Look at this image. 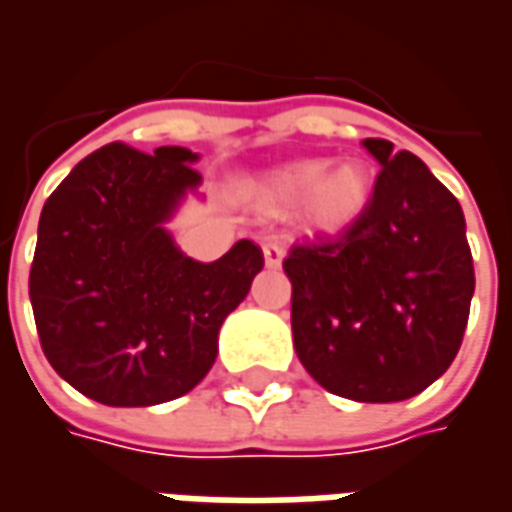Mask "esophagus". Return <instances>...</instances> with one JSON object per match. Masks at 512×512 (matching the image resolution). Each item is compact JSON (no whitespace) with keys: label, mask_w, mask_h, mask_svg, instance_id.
Instances as JSON below:
<instances>
[{"label":"esophagus","mask_w":512,"mask_h":512,"mask_svg":"<svg viewBox=\"0 0 512 512\" xmlns=\"http://www.w3.org/2000/svg\"><path fill=\"white\" fill-rule=\"evenodd\" d=\"M263 257H266L268 268H279L282 266V257H285V244H279V241H266V244H263Z\"/></svg>","instance_id":"34e87169"}]
</instances>
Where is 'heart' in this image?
<instances>
[{"label": "heart", "mask_w": 512, "mask_h": 512, "mask_svg": "<svg viewBox=\"0 0 512 512\" xmlns=\"http://www.w3.org/2000/svg\"><path fill=\"white\" fill-rule=\"evenodd\" d=\"M257 194L274 208H296L312 230L343 233L365 213L373 197V180L365 164L329 158H304L271 172L257 183Z\"/></svg>", "instance_id": "obj_1"}]
</instances>
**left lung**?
<instances>
[{"mask_svg": "<svg viewBox=\"0 0 512 512\" xmlns=\"http://www.w3.org/2000/svg\"><path fill=\"white\" fill-rule=\"evenodd\" d=\"M362 145L381 164L365 213L290 249V326L301 365L332 395L397 403L428 389L461 348L474 293L458 200L414 153Z\"/></svg>", "mask_w": 512, "mask_h": 512, "instance_id": "1", "label": "left lung"}]
</instances>
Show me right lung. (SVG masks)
Listing matches in <instances>:
<instances>
[{"mask_svg":"<svg viewBox=\"0 0 512 512\" xmlns=\"http://www.w3.org/2000/svg\"><path fill=\"white\" fill-rule=\"evenodd\" d=\"M197 153L112 142L82 158L43 205L29 268L40 348L73 389L104 406L186 395L216 362L224 318L263 268L252 241L213 263L164 230L200 186Z\"/></svg>","mask_w":512,"mask_h":512,"instance_id":"add662e5","label":"right lung"}]
</instances>
